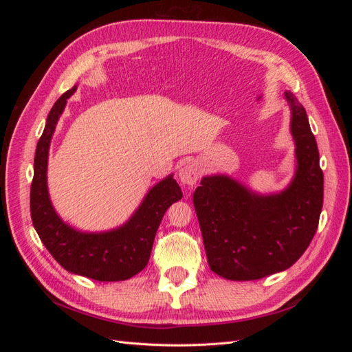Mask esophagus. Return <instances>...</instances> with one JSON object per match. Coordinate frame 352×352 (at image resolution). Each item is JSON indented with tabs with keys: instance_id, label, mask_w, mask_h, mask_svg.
Listing matches in <instances>:
<instances>
[{
	"instance_id": "esophagus-1",
	"label": "esophagus",
	"mask_w": 352,
	"mask_h": 352,
	"mask_svg": "<svg viewBox=\"0 0 352 352\" xmlns=\"http://www.w3.org/2000/svg\"><path fill=\"white\" fill-rule=\"evenodd\" d=\"M199 173H201L199 168L194 162H186L185 164H182V167H180V170H179V179L184 185L192 186V185L197 184Z\"/></svg>"
}]
</instances>
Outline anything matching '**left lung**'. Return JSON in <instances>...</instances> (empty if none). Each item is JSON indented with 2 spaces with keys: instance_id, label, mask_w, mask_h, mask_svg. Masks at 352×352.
<instances>
[{
  "instance_id": "1",
  "label": "left lung",
  "mask_w": 352,
  "mask_h": 352,
  "mask_svg": "<svg viewBox=\"0 0 352 352\" xmlns=\"http://www.w3.org/2000/svg\"><path fill=\"white\" fill-rule=\"evenodd\" d=\"M291 132L298 168L283 192L260 197L228 176L202 177L194 207L210 269L255 280L289 269L310 245L323 207V170L307 113L294 94Z\"/></svg>"
}]
</instances>
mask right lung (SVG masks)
<instances>
[{
    "label": "right lung",
    "instance_id": "obj_1",
    "mask_svg": "<svg viewBox=\"0 0 352 352\" xmlns=\"http://www.w3.org/2000/svg\"><path fill=\"white\" fill-rule=\"evenodd\" d=\"M73 87L56 101L35 153L30 186V217L38 235L52 257L70 273L100 282L131 279L150 260L157 229L166 210L182 198L173 176L158 182L124 226L104 233H83L63 221L51 206L47 189V160L52 133Z\"/></svg>",
    "mask_w": 352,
    "mask_h": 352
}]
</instances>
